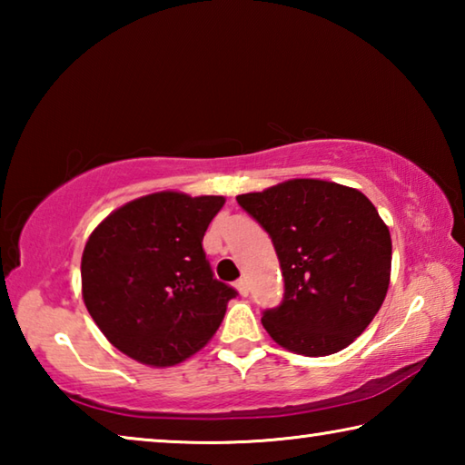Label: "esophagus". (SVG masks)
Here are the masks:
<instances>
[{"mask_svg": "<svg viewBox=\"0 0 465 465\" xmlns=\"http://www.w3.org/2000/svg\"><path fill=\"white\" fill-rule=\"evenodd\" d=\"M235 287H238V291H240L242 295H248V281L243 279V277L235 281Z\"/></svg>", "mask_w": 465, "mask_h": 465, "instance_id": "1", "label": "esophagus"}]
</instances>
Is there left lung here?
<instances>
[{
	"label": "left lung",
	"instance_id": "1",
	"mask_svg": "<svg viewBox=\"0 0 465 465\" xmlns=\"http://www.w3.org/2000/svg\"><path fill=\"white\" fill-rule=\"evenodd\" d=\"M238 204L271 235L285 293L262 312L274 342L305 357L349 346L371 324L390 285L391 238L355 188L297 178L240 194Z\"/></svg>",
	"mask_w": 465,
	"mask_h": 465
}]
</instances>
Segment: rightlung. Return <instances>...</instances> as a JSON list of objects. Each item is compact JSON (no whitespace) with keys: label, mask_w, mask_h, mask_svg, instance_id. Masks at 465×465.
Instances as JSON below:
<instances>
[{"label":"right lung","mask_w":465,"mask_h":465,"mask_svg":"<svg viewBox=\"0 0 465 465\" xmlns=\"http://www.w3.org/2000/svg\"><path fill=\"white\" fill-rule=\"evenodd\" d=\"M223 196L155 193L116 209L82 256V295L110 344L139 363L170 367L217 332L238 295L217 281L203 238Z\"/></svg>","instance_id":"1"}]
</instances>
